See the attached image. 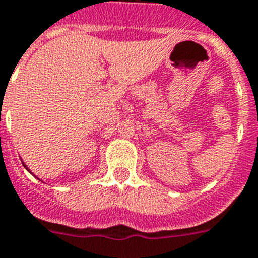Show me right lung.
<instances>
[{
    "label": "right lung",
    "mask_w": 258,
    "mask_h": 258,
    "mask_svg": "<svg viewBox=\"0 0 258 258\" xmlns=\"http://www.w3.org/2000/svg\"><path fill=\"white\" fill-rule=\"evenodd\" d=\"M23 166H24V167H26V169H27V170H28V171H30V169H28V167H27V166H26V165H24V163H23ZM30 172H31V171H30ZM31 174H32V172H31Z\"/></svg>",
    "instance_id": "1"
}]
</instances>
